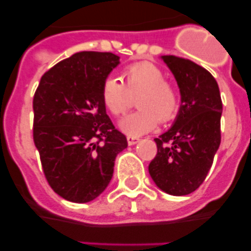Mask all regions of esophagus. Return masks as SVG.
I'll list each match as a JSON object with an SVG mask.
<instances>
[{
	"label": "esophagus",
	"instance_id": "1",
	"mask_svg": "<svg viewBox=\"0 0 251 251\" xmlns=\"http://www.w3.org/2000/svg\"><path fill=\"white\" fill-rule=\"evenodd\" d=\"M138 142H140V138L132 137V136H127V143H128V146H135V144L138 143Z\"/></svg>",
	"mask_w": 251,
	"mask_h": 251
}]
</instances>
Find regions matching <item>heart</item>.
<instances>
[{"label":"heart","instance_id":"1","mask_svg":"<svg viewBox=\"0 0 251 251\" xmlns=\"http://www.w3.org/2000/svg\"><path fill=\"white\" fill-rule=\"evenodd\" d=\"M164 73L149 62H140L126 67L123 82L109 76L102 86V100L114 115L125 113L137 97L138 110L119 121L121 131L132 137L144 135L158 124L171 120L178 109V92L173 83L164 80Z\"/></svg>","mask_w":251,"mask_h":251}]
</instances>
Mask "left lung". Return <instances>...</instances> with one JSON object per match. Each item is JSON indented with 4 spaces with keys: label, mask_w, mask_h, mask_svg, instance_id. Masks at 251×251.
Listing matches in <instances>:
<instances>
[{
    "label": "left lung",
    "mask_w": 251,
    "mask_h": 251,
    "mask_svg": "<svg viewBox=\"0 0 251 251\" xmlns=\"http://www.w3.org/2000/svg\"><path fill=\"white\" fill-rule=\"evenodd\" d=\"M161 59L176 78L181 105L173 126L154 140L158 153L148 170L163 192L187 196L204 182L221 143L222 100L203 67L175 55Z\"/></svg>",
    "instance_id": "8db88e82"
}]
</instances>
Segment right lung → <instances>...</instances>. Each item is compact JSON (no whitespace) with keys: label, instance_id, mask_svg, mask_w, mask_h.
<instances>
[{"label":"right lung","instance_id":"obj_1","mask_svg":"<svg viewBox=\"0 0 251 251\" xmlns=\"http://www.w3.org/2000/svg\"><path fill=\"white\" fill-rule=\"evenodd\" d=\"M120 57L78 52L50 68L34 96V143L53 191L88 203L108 187L127 140L114 127L102 86Z\"/></svg>","mask_w":251,"mask_h":251}]
</instances>
